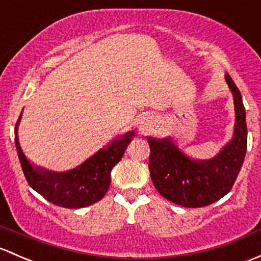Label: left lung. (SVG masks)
Instances as JSON below:
<instances>
[{
	"instance_id": "8db88e82",
	"label": "left lung",
	"mask_w": 261,
	"mask_h": 261,
	"mask_svg": "<svg viewBox=\"0 0 261 261\" xmlns=\"http://www.w3.org/2000/svg\"><path fill=\"white\" fill-rule=\"evenodd\" d=\"M232 94L235 124L232 138L208 160H196L184 152L172 137H147L149 171L155 190L184 207H203L230 192L246 154L248 128L241 94L230 75H225Z\"/></svg>"
}]
</instances>
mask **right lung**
Segmentation results:
<instances>
[{
    "instance_id": "obj_1",
    "label": "right lung",
    "mask_w": 261,
    "mask_h": 261,
    "mask_svg": "<svg viewBox=\"0 0 261 261\" xmlns=\"http://www.w3.org/2000/svg\"><path fill=\"white\" fill-rule=\"evenodd\" d=\"M21 117L22 112L15 127V143L26 179L49 202L65 208L87 207L104 197L111 186L113 167L122 160L128 144L136 136L134 132H127L109 142L77 167L55 172L35 166L25 155L18 142Z\"/></svg>"
}]
</instances>
